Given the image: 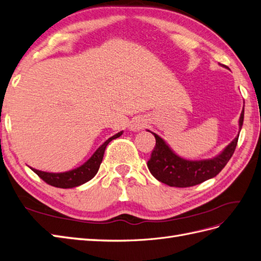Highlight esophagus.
I'll return each mask as SVG.
<instances>
[{
  "label": "esophagus",
  "mask_w": 261,
  "mask_h": 261,
  "mask_svg": "<svg viewBox=\"0 0 261 261\" xmlns=\"http://www.w3.org/2000/svg\"><path fill=\"white\" fill-rule=\"evenodd\" d=\"M145 125H146L145 120L143 118H135L130 124V129L134 130V132L142 130L145 127Z\"/></svg>",
  "instance_id": "1"
}]
</instances>
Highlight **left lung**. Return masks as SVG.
<instances>
[{
  "instance_id": "obj_1",
  "label": "left lung",
  "mask_w": 261,
  "mask_h": 261,
  "mask_svg": "<svg viewBox=\"0 0 261 261\" xmlns=\"http://www.w3.org/2000/svg\"><path fill=\"white\" fill-rule=\"evenodd\" d=\"M221 66L227 68L225 65ZM244 112L245 110L239 117V132L244 123ZM150 133L156 138V146L147 163L148 169L157 180L171 187L195 186L217 176L231 158L239 137L238 134L217 156L208 160L189 161L177 155L161 136Z\"/></svg>"
}]
</instances>
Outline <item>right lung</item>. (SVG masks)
I'll list each match as a JSON object with an SVG mask.
<instances>
[{"mask_svg":"<svg viewBox=\"0 0 261 261\" xmlns=\"http://www.w3.org/2000/svg\"><path fill=\"white\" fill-rule=\"evenodd\" d=\"M122 134L123 130L118 132L117 134L110 137L106 142H104L96 150H95L94 154L88 158L84 164L75 169L64 171V173H48V171H43L35 168L31 169L50 186H54L57 188H74L81 186L83 184L91 180L93 177L97 174L100 163L103 161L106 146L109 145L113 139L119 137Z\"/></svg>","mask_w":261,"mask_h":261,"instance_id":"add662e5","label":"right lung"}]
</instances>
